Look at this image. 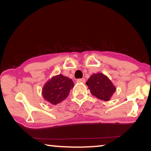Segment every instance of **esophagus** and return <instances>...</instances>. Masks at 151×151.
I'll use <instances>...</instances> for the list:
<instances>
[{"instance_id": "34e87169", "label": "esophagus", "mask_w": 151, "mask_h": 151, "mask_svg": "<svg viewBox=\"0 0 151 151\" xmlns=\"http://www.w3.org/2000/svg\"><path fill=\"white\" fill-rule=\"evenodd\" d=\"M76 82H78V83H85V78H78V79L76 80Z\"/></svg>"}]
</instances>
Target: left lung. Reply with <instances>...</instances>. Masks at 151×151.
Masks as SVG:
<instances>
[{"label": "left lung", "mask_w": 151, "mask_h": 151, "mask_svg": "<svg viewBox=\"0 0 151 151\" xmlns=\"http://www.w3.org/2000/svg\"><path fill=\"white\" fill-rule=\"evenodd\" d=\"M86 84L93 96L104 101H109L116 91V87L111 81L102 73L91 76Z\"/></svg>", "instance_id": "1"}]
</instances>
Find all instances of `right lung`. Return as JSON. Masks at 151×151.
<instances>
[{
  "label": "right lung",
  "mask_w": 151,
  "mask_h": 151,
  "mask_svg": "<svg viewBox=\"0 0 151 151\" xmlns=\"http://www.w3.org/2000/svg\"><path fill=\"white\" fill-rule=\"evenodd\" d=\"M73 87L74 83L70 78L62 75L55 76L43 87V97L50 104L57 105L68 97Z\"/></svg>",
  "instance_id": "1"
}]
</instances>
